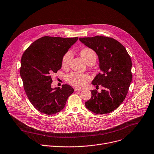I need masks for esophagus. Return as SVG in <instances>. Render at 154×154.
<instances>
[{"instance_id": "obj_1", "label": "esophagus", "mask_w": 154, "mask_h": 154, "mask_svg": "<svg viewBox=\"0 0 154 154\" xmlns=\"http://www.w3.org/2000/svg\"><path fill=\"white\" fill-rule=\"evenodd\" d=\"M83 89L82 88H74V91H81V90H82Z\"/></svg>"}]
</instances>
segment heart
<instances>
[{
  "label": "heart",
  "mask_w": 154,
  "mask_h": 154,
  "mask_svg": "<svg viewBox=\"0 0 154 154\" xmlns=\"http://www.w3.org/2000/svg\"><path fill=\"white\" fill-rule=\"evenodd\" d=\"M82 57L85 60L88 64H94L96 61L97 56L95 51L89 48L82 49L80 52ZM72 58V53L71 51H66L61 58V66L63 69H67L71 63ZM89 80V76L87 74L72 72L66 75V80L70 84L77 87L85 86Z\"/></svg>",
  "instance_id": "heart-1"
}]
</instances>
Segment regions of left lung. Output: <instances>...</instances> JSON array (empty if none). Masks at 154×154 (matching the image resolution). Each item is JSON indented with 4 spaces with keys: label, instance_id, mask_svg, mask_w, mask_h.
<instances>
[{
    "label": "left lung",
    "instance_id": "1",
    "mask_svg": "<svg viewBox=\"0 0 154 154\" xmlns=\"http://www.w3.org/2000/svg\"><path fill=\"white\" fill-rule=\"evenodd\" d=\"M79 40L98 56L101 72L92 84L104 87L101 92L93 90L86 107L97 114H105L116 110L124 101L132 81V63L127 50L117 40L96 35Z\"/></svg>",
    "mask_w": 154,
    "mask_h": 154
}]
</instances>
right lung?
<instances>
[{"instance_id": "add662e5", "label": "right lung", "mask_w": 154, "mask_h": 154, "mask_svg": "<svg viewBox=\"0 0 154 154\" xmlns=\"http://www.w3.org/2000/svg\"><path fill=\"white\" fill-rule=\"evenodd\" d=\"M78 37L44 36L34 41L23 53L20 75L25 93L33 106L41 113L57 114L63 110L74 92L67 84L51 88V75L61 67V58Z\"/></svg>"}]
</instances>
